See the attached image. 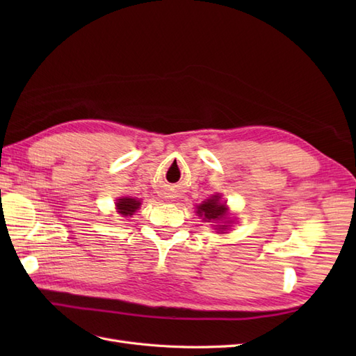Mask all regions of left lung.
I'll list each match as a JSON object with an SVG mask.
<instances>
[{"label": "left lung", "mask_w": 356, "mask_h": 356, "mask_svg": "<svg viewBox=\"0 0 356 356\" xmlns=\"http://www.w3.org/2000/svg\"><path fill=\"white\" fill-rule=\"evenodd\" d=\"M225 204L220 203V196H213L212 199H208L207 202H203L202 204H199L197 208V213L199 217H204L203 220H222L225 218ZM227 225H221L220 229H225Z\"/></svg>", "instance_id": "1"}]
</instances>
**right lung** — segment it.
Listing matches in <instances>:
<instances>
[{
    "instance_id": "obj_1",
    "label": "right lung",
    "mask_w": 356,
    "mask_h": 356,
    "mask_svg": "<svg viewBox=\"0 0 356 356\" xmlns=\"http://www.w3.org/2000/svg\"><path fill=\"white\" fill-rule=\"evenodd\" d=\"M139 207H141V202L136 199H131V197H122L117 202L118 213H122L123 217H129V215H132Z\"/></svg>"
}]
</instances>
